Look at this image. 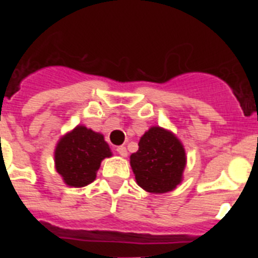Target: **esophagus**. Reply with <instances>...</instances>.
Wrapping results in <instances>:
<instances>
[{
	"label": "esophagus",
	"instance_id": "34e87169",
	"mask_svg": "<svg viewBox=\"0 0 258 258\" xmlns=\"http://www.w3.org/2000/svg\"><path fill=\"white\" fill-rule=\"evenodd\" d=\"M116 151H117L118 155H121V156H126L127 155L126 147H124V146H118L117 149H116Z\"/></svg>",
	"mask_w": 258,
	"mask_h": 258
}]
</instances>
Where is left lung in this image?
Segmentation results:
<instances>
[{
  "mask_svg": "<svg viewBox=\"0 0 258 258\" xmlns=\"http://www.w3.org/2000/svg\"><path fill=\"white\" fill-rule=\"evenodd\" d=\"M138 146V151L131 156V165L143 190L164 194L181 183L186 154L177 137L154 126L143 134Z\"/></svg>",
  "mask_w": 258,
  "mask_h": 258,
  "instance_id": "8db88e82",
  "label": "left lung"
}]
</instances>
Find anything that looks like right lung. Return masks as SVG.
I'll use <instances>...</instances> for the list:
<instances>
[{
    "label": "right lung",
    "mask_w": 258,
    "mask_h": 258,
    "mask_svg": "<svg viewBox=\"0 0 258 258\" xmlns=\"http://www.w3.org/2000/svg\"><path fill=\"white\" fill-rule=\"evenodd\" d=\"M109 156L111 150L102 134L85 126H76L56 146V172L68 186L84 187L94 181L101 161Z\"/></svg>",
    "instance_id": "add662e5"
}]
</instances>
